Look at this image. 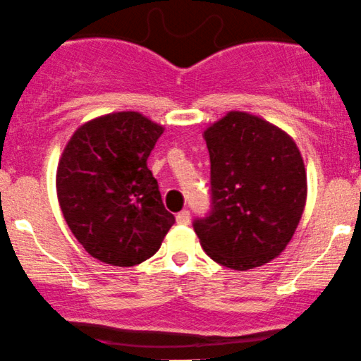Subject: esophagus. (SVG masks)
<instances>
[{"label": "esophagus", "instance_id": "34e87169", "mask_svg": "<svg viewBox=\"0 0 361 361\" xmlns=\"http://www.w3.org/2000/svg\"><path fill=\"white\" fill-rule=\"evenodd\" d=\"M176 220H177V224H180V225H188L189 221H191V216H189V212H188V209H182L180 213H177Z\"/></svg>", "mask_w": 361, "mask_h": 361}]
</instances>
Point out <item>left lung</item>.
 <instances>
[{
    "label": "left lung",
    "instance_id": "1",
    "mask_svg": "<svg viewBox=\"0 0 361 361\" xmlns=\"http://www.w3.org/2000/svg\"><path fill=\"white\" fill-rule=\"evenodd\" d=\"M212 206L192 221L201 247L225 268L273 261L297 230L307 200L305 165L285 131L247 112H228L204 131Z\"/></svg>",
    "mask_w": 361,
    "mask_h": 361
}]
</instances>
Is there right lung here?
<instances>
[{"mask_svg": "<svg viewBox=\"0 0 361 361\" xmlns=\"http://www.w3.org/2000/svg\"><path fill=\"white\" fill-rule=\"evenodd\" d=\"M164 133L137 112L107 114L76 129L58 165L56 188L68 226L105 264H140L176 224L148 157Z\"/></svg>", "mask_w": 361, "mask_h": 361, "instance_id": "1", "label": "right lung"}]
</instances>
